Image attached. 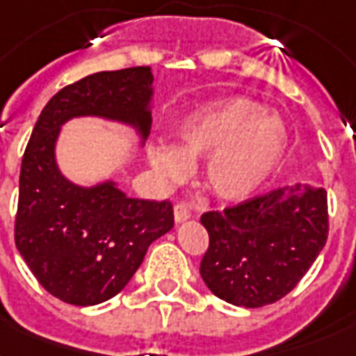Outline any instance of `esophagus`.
<instances>
[{
    "mask_svg": "<svg viewBox=\"0 0 356 356\" xmlns=\"http://www.w3.org/2000/svg\"><path fill=\"white\" fill-rule=\"evenodd\" d=\"M173 218H175V223H183L192 218V212H190V209L184 203H177V205L173 207Z\"/></svg>",
    "mask_w": 356,
    "mask_h": 356,
    "instance_id": "34e87169",
    "label": "esophagus"
}]
</instances>
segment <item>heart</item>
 Masks as SVG:
<instances>
[{
    "label": "heart",
    "mask_w": 356,
    "mask_h": 356,
    "mask_svg": "<svg viewBox=\"0 0 356 356\" xmlns=\"http://www.w3.org/2000/svg\"><path fill=\"white\" fill-rule=\"evenodd\" d=\"M179 145H153L151 168L166 186L188 179L192 164L207 161L205 179L212 194L243 201L279 170L290 145V131L266 105L248 97L209 103L181 122Z\"/></svg>",
    "instance_id": "obj_1"
}]
</instances>
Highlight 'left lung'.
Returning <instances> with one entry per match:
<instances>
[{"instance_id": "left-lung-1", "label": "left lung", "mask_w": 356, "mask_h": 356, "mask_svg": "<svg viewBox=\"0 0 356 356\" xmlns=\"http://www.w3.org/2000/svg\"><path fill=\"white\" fill-rule=\"evenodd\" d=\"M209 249L200 273L214 296L259 309L292 292L327 242V192L296 183L205 212Z\"/></svg>"}]
</instances>
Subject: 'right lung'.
Returning <instances> with one entry per match:
<instances>
[{
  "label": "right lung",
  "mask_w": 356,
  "mask_h": 356,
  "mask_svg": "<svg viewBox=\"0 0 356 356\" xmlns=\"http://www.w3.org/2000/svg\"><path fill=\"white\" fill-rule=\"evenodd\" d=\"M153 74L147 66L92 74L47 102L19 172L14 240L47 292L77 307L99 305L125 288L147 248L173 227L170 201L129 197L116 179L85 186L58 168L64 123L102 118L125 125L145 144Z\"/></svg>",
  "instance_id": "obj_1"
}]
</instances>
